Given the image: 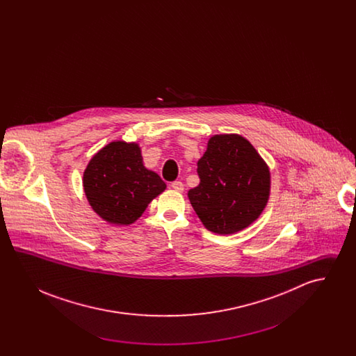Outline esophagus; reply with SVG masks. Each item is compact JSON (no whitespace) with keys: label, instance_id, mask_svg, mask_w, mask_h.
I'll list each match as a JSON object with an SVG mask.
<instances>
[{"label":"esophagus","instance_id":"esophagus-1","mask_svg":"<svg viewBox=\"0 0 356 356\" xmlns=\"http://www.w3.org/2000/svg\"><path fill=\"white\" fill-rule=\"evenodd\" d=\"M170 186H172L175 191H177V192H183V191H184V184H183L181 181H173Z\"/></svg>","mask_w":356,"mask_h":356}]
</instances>
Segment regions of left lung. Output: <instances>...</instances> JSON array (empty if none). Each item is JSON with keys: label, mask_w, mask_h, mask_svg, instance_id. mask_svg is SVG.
Masks as SVG:
<instances>
[{"label": "left lung", "mask_w": 356, "mask_h": 356, "mask_svg": "<svg viewBox=\"0 0 356 356\" xmlns=\"http://www.w3.org/2000/svg\"><path fill=\"white\" fill-rule=\"evenodd\" d=\"M197 173L200 184L188 191V197L211 232L236 234L257 220L268 203L270 168L243 136H212Z\"/></svg>", "instance_id": "obj_1"}]
</instances>
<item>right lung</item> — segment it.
<instances>
[{"instance_id":"right-lung-1","label":"right lung","mask_w":356,"mask_h":356,"mask_svg":"<svg viewBox=\"0 0 356 356\" xmlns=\"http://www.w3.org/2000/svg\"><path fill=\"white\" fill-rule=\"evenodd\" d=\"M83 186L92 209L115 225L135 222L165 191L160 176L147 170L137 143L112 141L88 163Z\"/></svg>"}]
</instances>
